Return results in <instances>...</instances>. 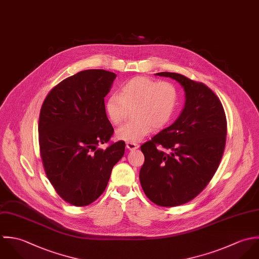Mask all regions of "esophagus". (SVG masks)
Here are the masks:
<instances>
[{
	"label": "esophagus",
	"mask_w": 259,
	"mask_h": 259,
	"mask_svg": "<svg viewBox=\"0 0 259 259\" xmlns=\"http://www.w3.org/2000/svg\"><path fill=\"white\" fill-rule=\"evenodd\" d=\"M126 147H127V149H129V150H135V149H137V148L139 147V145L136 144V143L127 142V143H126Z\"/></svg>",
	"instance_id": "obj_1"
}]
</instances>
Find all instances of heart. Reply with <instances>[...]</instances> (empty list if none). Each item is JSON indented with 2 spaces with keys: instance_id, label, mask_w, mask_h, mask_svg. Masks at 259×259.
Instances as JSON below:
<instances>
[{
  "instance_id": "obj_1",
  "label": "heart",
  "mask_w": 259,
  "mask_h": 259,
  "mask_svg": "<svg viewBox=\"0 0 259 259\" xmlns=\"http://www.w3.org/2000/svg\"><path fill=\"white\" fill-rule=\"evenodd\" d=\"M179 102L176 86L170 82H160L147 77H134L124 82L118 94L108 97L105 110L109 120L120 124L127 109L134 108L133 121L119 127L116 138L136 143L151 133L162 129L174 117Z\"/></svg>"
}]
</instances>
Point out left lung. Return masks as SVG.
<instances>
[{"label": "left lung", "mask_w": 259, "mask_h": 259, "mask_svg": "<svg viewBox=\"0 0 259 259\" xmlns=\"http://www.w3.org/2000/svg\"><path fill=\"white\" fill-rule=\"evenodd\" d=\"M185 92L184 108L169 127L141 145L139 179L156 205L178 206L195 198L215 174L224 152L227 123L223 106L206 85L170 72Z\"/></svg>", "instance_id": "8db88e82"}]
</instances>
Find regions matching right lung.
<instances>
[{"label": "right lung", "instance_id": "right-lung-1", "mask_svg": "<svg viewBox=\"0 0 259 259\" xmlns=\"http://www.w3.org/2000/svg\"><path fill=\"white\" fill-rule=\"evenodd\" d=\"M115 78L102 69L81 71L56 85L41 108L39 144L46 175L56 192L75 206L100 197L125 152L124 141L98 147L114 132L104 98Z\"/></svg>", "mask_w": 259, "mask_h": 259}]
</instances>
